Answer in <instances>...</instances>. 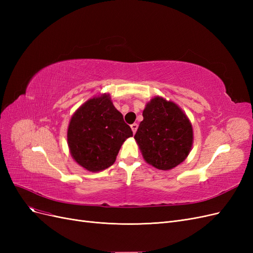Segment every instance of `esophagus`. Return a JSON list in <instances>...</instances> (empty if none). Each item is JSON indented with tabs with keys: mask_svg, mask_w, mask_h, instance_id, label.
I'll return each instance as SVG.
<instances>
[{
	"mask_svg": "<svg viewBox=\"0 0 253 253\" xmlns=\"http://www.w3.org/2000/svg\"><path fill=\"white\" fill-rule=\"evenodd\" d=\"M131 128H132L133 133L135 134V133H136V131H137V128H138V125H137V124H133V125L131 126Z\"/></svg>",
	"mask_w": 253,
	"mask_h": 253,
	"instance_id": "esophagus-1",
	"label": "esophagus"
}]
</instances>
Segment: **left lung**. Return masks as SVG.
<instances>
[{"instance_id":"8db88e82","label":"left lung","mask_w":253,"mask_h":253,"mask_svg":"<svg viewBox=\"0 0 253 253\" xmlns=\"http://www.w3.org/2000/svg\"><path fill=\"white\" fill-rule=\"evenodd\" d=\"M143 120L134 136L145 162L159 170H171L187 158L193 129L177 104L154 97L145 105Z\"/></svg>"}]
</instances>
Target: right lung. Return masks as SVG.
Returning <instances> with one entry per match:
<instances>
[{
  "mask_svg": "<svg viewBox=\"0 0 253 253\" xmlns=\"http://www.w3.org/2000/svg\"><path fill=\"white\" fill-rule=\"evenodd\" d=\"M133 132L115 108L109 94L83 103L72 116L67 143L75 162L90 172L111 167L122 143Z\"/></svg>",
  "mask_w": 253,
  "mask_h": 253,
  "instance_id": "right-lung-1",
  "label": "right lung"
}]
</instances>
